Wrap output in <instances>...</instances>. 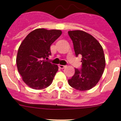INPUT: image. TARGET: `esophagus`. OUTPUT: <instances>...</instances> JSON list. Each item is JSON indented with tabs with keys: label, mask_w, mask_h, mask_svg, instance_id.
<instances>
[{
	"label": "esophagus",
	"mask_w": 121,
	"mask_h": 121,
	"mask_svg": "<svg viewBox=\"0 0 121 121\" xmlns=\"http://www.w3.org/2000/svg\"><path fill=\"white\" fill-rule=\"evenodd\" d=\"M59 67L60 69H64V68L65 67V65H59Z\"/></svg>",
	"instance_id": "obj_1"
}]
</instances>
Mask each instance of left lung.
Segmentation results:
<instances>
[{
  "mask_svg": "<svg viewBox=\"0 0 121 121\" xmlns=\"http://www.w3.org/2000/svg\"><path fill=\"white\" fill-rule=\"evenodd\" d=\"M73 44L75 56L81 55L82 67L75 69V73L69 84L80 91L94 87L100 79L105 68V57L102 46L94 37L81 30L68 32Z\"/></svg>",
  "mask_w": 121,
  "mask_h": 121,
  "instance_id": "left-lung-1",
  "label": "left lung"
}]
</instances>
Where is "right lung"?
<instances>
[{"mask_svg": "<svg viewBox=\"0 0 121 121\" xmlns=\"http://www.w3.org/2000/svg\"><path fill=\"white\" fill-rule=\"evenodd\" d=\"M61 34L58 30L36 29L26 36L19 47L16 60L18 70L31 88L44 89L52 82L58 66L46 59L51 55V44Z\"/></svg>", "mask_w": 121, "mask_h": 121, "instance_id": "right-lung-1", "label": "right lung"}]
</instances>
